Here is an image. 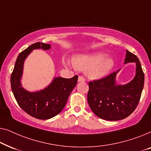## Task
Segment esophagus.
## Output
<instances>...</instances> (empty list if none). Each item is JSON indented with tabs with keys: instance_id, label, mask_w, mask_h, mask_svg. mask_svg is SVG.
I'll use <instances>...</instances> for the list:
<instances>
[{
	"instance_id": "esophagus-1",
	"label": "esophagus",
	"mask_w": 151,
	"mask_h": 151,
	"mask_svg": "<svg viewBox=\"0 0 151 151\" xmlns=\"http://www.w3.org/2000/svg\"><path fill=\"white\" fill-rule=\"evenodd\" d=\"M78 82H85V79H84V78L82 77V76H79V77H78Z\"/></svg>"
}]
</instances>
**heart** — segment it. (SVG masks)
Listing matches in <instances>:
<instances>
[{
    "label": "heart",
    "instance_id": "obj_1",
    "mask_svg": "<svg viewBox=\"0 0 151 151\" xmlns=\"http://www.w3.org/2000/svg\"><path fill=\"white\" fill-rule=\"evenodd\" d=\"M76 69L86 71V76L91 79L98 80L108 75L115 67V60L112 56H106L104 53H84L75 55L72 60ZM65 65H69L67 60Z\"/></svg>",
    "mask_w": 151,
    "mask_h": 151
}]
</instances>
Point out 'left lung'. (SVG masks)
<instances>
[{
    "mask_svg": "<svg viewBox=\"0 0 151 151\" xmlns=\"http://www.w3.org/2000/svg\"><path fill=\"white\" fill-rule=\"evenodd\" d=\"M135 63L136 73L129 83L116 84L117 71L100 80L88 82L87 100L93 112L101 119L110 121L123 119L135 111L144 88V74L138 58L127 50L124 64Z\"/></svg>",
    "mask_w": 151,
    "mask_h": 151,
    "instance_id": "left-lung-1",
    "label": "left lung"
}]
</instances>
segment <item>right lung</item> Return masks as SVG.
<instances>
[{
	"instance_id": "add662e5",
	"label": "right lung",
	"mask_w": 151,
	"mask_h": 151,
	"mask_svg": "<svg viewBox=\"0 0 151 151\" xmlns=\"http://www.w3.org/2000/svg\"><path fill=\"white\" fill-rule=\"evenodd\" d=\"M50 48V45L42 42L30 45L18 55L11 76L12 90L18 105L27 114L39 119H48L59 114L78 82V76L71 78L58 77L39 91L29 92L22 87L20 80L27 57L34 49L48 50Z\"/></svg>"
}]
</instances>
